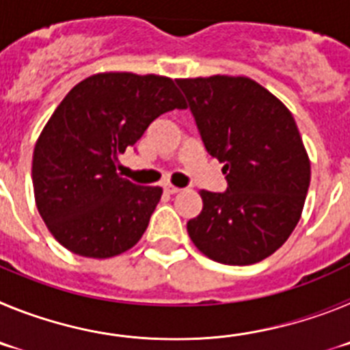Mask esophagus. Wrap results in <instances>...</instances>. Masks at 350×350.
<instances>
[{"label": "esophagus", "mask_w": 350, "mask_h": 350, "mask_svg": "<svg viewBox=\"0 0 350 350\" xmlns=\"http://www.w3.org/2000/svg\"><path fill=\"white\" fill-rule=\"evenodd\" d=\"M165 191L168 194H177V193H180V187H177V185H173V184H165Z\"/></svg>", "instance_id": "1"}]
</instances>
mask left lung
I'll return each instance as SVG.
<instances>
[{
  "label": "left lung",
  "instance_id": "left-lung-1",
  "mask_svg": "<svg viewBox=\"0 0 350 350\" xmlns=\"http://www.w3.org/2000/svg\"><path fill=\"white\" fill-rule=\"evenodd\" d=\"M224 193L202 191L187 233L206 258L245 267L282 247L301 217L310 161L286 105L247 77L178 79Z\"/></svg>",
  "mask_w": 350,
  "mask_h": 350
}]
</instances>
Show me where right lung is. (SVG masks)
Masks as SVG:
<instances>
[{"instance_id": "add662e5", "label": "right lung", "mask_w": 350, "mask_h": 350, "mask_svg": "<svg viewBox=\"0 0 350 350\" xmlns=\"http://www.w3.org/2000/svg\"><path fill=\"white\" fill-rule=\"evenodd\" d=\"M185 107L159 75L98 73L64 96L33 152L36 206L61 245L107 259L140 240L163 189L119 177V156L161 113Z\"/></svg>"}]
</instances>
